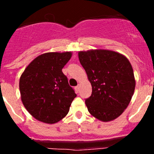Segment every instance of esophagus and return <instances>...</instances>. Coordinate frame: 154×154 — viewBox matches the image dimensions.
Returning <instances> with one entry per match:
<instances>
[{
	"instance_id": "1",
	"label": "esophagus",
	"mask_w": 154,
	"mask_h": 154,
	"mask_svg": "<svg viewBox=\"0 0 154 154\" xmlns=\"http://www.w3.org/2000/svg\"><path fill=\"white\" fill-rule=\"evenodd\" d=\"M75 89L76 92H79V85H77V86L75 87Z\"/></svg>"
}]
</instances>
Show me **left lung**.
I'll return each instance as SVG.
<instances>
[{
  "instance_id": "obj_1",
  "label": "left lung",
  "mask_w": 154,
  "mask_h": 154,
  "mask_svg": "<svg viewBox=\"0 0 154 154\" xmlns=\"http://www.w3.org/2000/svg\"><path fill=\"white\" fill-rule=\"evenodd\" d=\"M79 58L92 85V95L85 99L89 113L103 122L119 117L135 90L130 61L120 53L104 49L79 51Z\"/></svg>"
}]
</instances>
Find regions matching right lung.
<instances>
[{"instance_id":"obj_1","label":"right lung","mask_w":154,"mask_h":154,"mask_svg":"<svg viewBox=\"0 0 154 154\" xmlns=\"http://www.w3.org/2000/svg\"><path fill=\"white\" fill-rule=\"evenodd\" d=\"M72 53L47 52L36 57L24 69L19 81L24 106L34 118L54 124L63 119L76 97L62 69Z\"/></svg>"}]
</instances>
